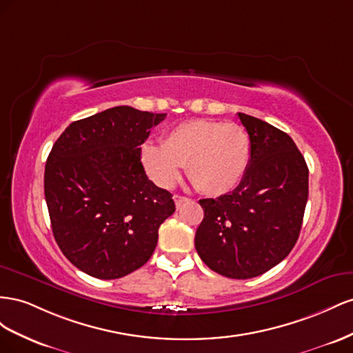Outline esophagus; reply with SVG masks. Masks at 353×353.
<instances>
[{
  "mask_svg": "<svg viewBox=\"0 0 353 353\" xmlns=\"http://www.w3.org/2000/svg\"><path fill=\"white\" fill-rule=\"evenodd\" d=\"M173 199H174V204H176V207H177V208H180V207H182L185 203H188V201H189V198L182 196V195H174V196H173Z\"/></svg>",
  "mask_w": 353,
  "mask_h": 353,
  "instance_id": "esophagus-1",
  "label": "esophagus"
}]
</instances>
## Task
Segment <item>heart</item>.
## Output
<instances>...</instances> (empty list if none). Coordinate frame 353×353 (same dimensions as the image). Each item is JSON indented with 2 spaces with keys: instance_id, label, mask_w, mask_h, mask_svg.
<instances>
[{
  "instance_id": "1",
  "label": "heart",
  "mask_w": 353,
  "mask_h": 353,
  "mask_svg": "<svg viewBox=\"0 0 353 353\" xmlns=\"http://www.w3.org/2000/svg\"><path fill=\"white\" fill-rule=\"evenodd\" d=\"M251 142L238 124L194 119L174 127L164 143L145 142L142 161L148 174L161 188H173L188 164V176L208 195L232 190L247 173Z\"/></svg>"
}]
</instances>
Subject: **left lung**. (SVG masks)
I'll return each mask as SVG.
<instances>
[{
    "label": "left lung",
    "mask_w": 353,
    "mask_h": 353,
    "mask_svg": "<svg viewBox=\"0 0 353 353\" xmlns=\"http://www.w3.org/2000/svg\"><path fill=\"white\" fill-rule=\"evenodd\" d=\"M251 142L241 183L219 198L199 199L204 219L195 248L217 274L248 279L283 261L297 243L309 194V170L287 133L238 114Z\"/></svg>",
    "instance_id": "1"
}]
</instances>
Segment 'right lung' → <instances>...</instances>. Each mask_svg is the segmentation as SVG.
Instances as JSON below:
<instances>
[{
    "mask_svg": "<svg viewBox=\"0 0 353 353\" xmlns=\"http://www.w3.org/2000/svg\"><path fill=\"white\" fill-rule=\"evenodd\" d=\"M167 114L115 106L74 121L52 148L44 194L53 235L87 275L117 279L154 254L173 195L148 179L140 159L150 128Z\"/></svg>",
    "mask_w": 353,
    "mask_h": 353,
    "instance_id": "obj_1",
    "label": "right lung"
}]
</instances>
